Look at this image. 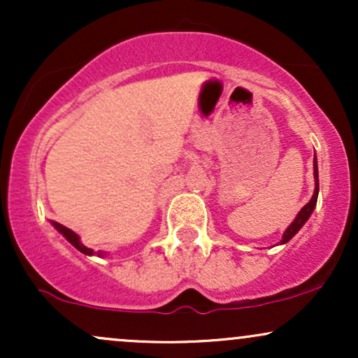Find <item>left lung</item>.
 Returning a JSON list of instances; mask_svg holds the SVG:
<instances>
[{"mask_svg": "<svg viewBox=\"0 0 358 358\" xmlns=\"http://www.w3.org/2000/svg\"><path fill=\"white\" fill-rule=\"evenodd\" d=\"M313 173H315V193H313V196H311L310 202H308L305 207H303L301 210H299V213L296 215V219L293 220V224H291L289 227L286 229L285 236H282V239H281V244H286V242H289L291 239H293L294 234H296L299 229H301L303 225H305V222L310 219L311 212H313V208H315V205H316V199H318V190H320L318 165H316V156H315V162H313Z\"/></svg>", "mask_w": 358, "mask_h": 358, "instance_id": "1", "label": "left lung"}]
</instances>
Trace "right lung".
I'll list each match as a JSON object with an SVG mask.
<instances>
[{"label":"right lung","instance_id":"obj_1","mask_svg":"<svg viewBox=\"0 0 358 358\" xmlns=\"http://www.w3.org/2000/svg\"><path fill=\"white\" fill-rule=\"evenodd\" d=\"M52 225H53V227L57 229V231H59V232L62 234V236L65 237V239H67L69 242H71V244L73 245V248H76V249H79L82 254H85V256H92V254H97V256H102V254H104V252H101V250H97V252H94L92 249L85 248V245L82 244V242L79 241V236H77L76 232H72L71 229H67V227H65V225L59 224V222L52 220Z\"/></svg>","mask_w":358,"mask_h":358}]
</instances>
